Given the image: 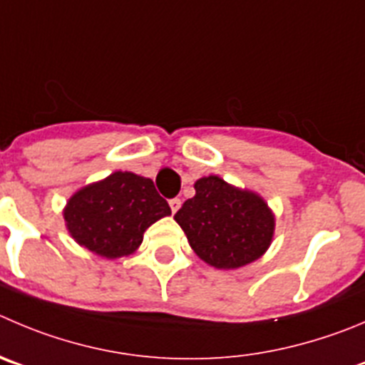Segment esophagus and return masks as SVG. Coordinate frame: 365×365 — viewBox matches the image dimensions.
I'll return each mask as SVG.
<instances>
[{"instance_id": "1", "label": "esophagus", "mask_w": 365, "mask_h": 365, "mask_svg": "<svg viewBox=\"0 0 365 365\" xmlns=\"http://www.w3.org/2000/svg\"><path fill=\"white\" fill-rule=\"evenodd\" d=\"M168 202H170V207H172V213H175V211L180 207V199H177V197L175 199H170Z\"/></svg>"}]
</instances>
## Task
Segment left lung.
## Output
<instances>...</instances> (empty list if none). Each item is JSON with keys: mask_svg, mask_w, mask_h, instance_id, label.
I'll list each match as a JSON object with an SVG mask.
<instances>
[{"mask_svg": "<svg viewBox=\"0 0 365 365\" xmlns=\"http://www.w3.org/2000/svg\"><path fill=\"white\" fill-rule=\"evenodd\" d=\"M200 259L217 269H238L270 245L274 215L262 197L217 175L195 182V197L173 217Z\"/></svg>", "mask_w": 365, "mask_h": 365, "instance_id": "left-lung-1", "label": "left lung"}]
</instances>
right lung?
<instances>
[{
  "label": "right lung",
  "mask_w": 365,
  "mask_h": 365,
  "mask_svg": "<svg viewBox=\"0 0 365 365\" xmlns=\"http://www.w3.org/2000/svg\"><path fill=\"white\" fill-rule=\"evenodd\" d=\"M172 213L152 179L114 172L69 199L64 220L71 237L103 258H120L138 249L143 232Z\"/></svg>",
  "instance_id": "add662e5"
}]
</instances>
